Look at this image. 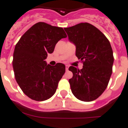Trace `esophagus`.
I'll list each match as a JSON object with an SVG mask.
<instances>
[{"label":"esophagus","instance_id":"1","mask_svg":"<svg viewBox=\"0 0 128 128\" xmlns=\"http://www.w3.org/2000/svg\"><path fill=\"white\" fill-rule=\"evenodd\" d=\"M68 68H69L68 65H66L65 66V68H66V71L68 70Z\"/></svg>","mask_w":128,"mask_h":128}]
</instances>
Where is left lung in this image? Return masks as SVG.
I'll use <instances>...</instances> for the list:
<instances>
[{
	"label": "left lung",
	"instance_id": "1",
	"mask_svg": "<svg viewBox=\"0 0 128 128\" xmlns=\"http://www.w3.org/2000/svg\"><path fill=\"white\" fill-rule=\"evenodd\" d=\"M68 39L76 46V56L83 62L81 70L71 66L69 80L74 96L83 102L97 99L104 92L112 74L113 53L110 42L96 27L80 23L64 28Z\"/></svg>",
	"mask_w": 128,
	"mask_h": 128
}]
</instances>
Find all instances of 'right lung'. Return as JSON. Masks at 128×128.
Masks as SVG:
<instances>
[{"label": "right lung", "instance_id": "add662e5", "mask_svg": "<svg viewBox=\"0 0 128 128\" xmlns=\"http://www.w3.org/2000/svg\"><path fill=\"white\" fill-rule=\"evenodd\" d=\"M63 28L38 22L30 27L16 44L13 55L15 78L28 97L35 101L51 98L65 72L64 64H47L45 59L56 43L66 38Z\"/></svg>", "mask_w": 128, "mask_h": 128}]
</instances>
